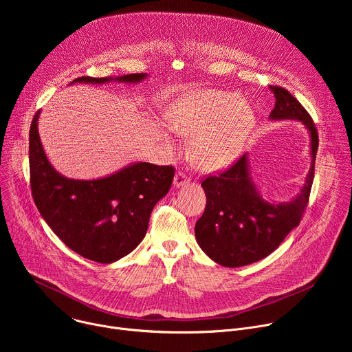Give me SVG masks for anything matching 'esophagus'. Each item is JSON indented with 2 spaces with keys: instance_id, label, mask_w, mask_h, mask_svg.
Returning <instances> with one entry per match:
<instances>
[{
  "instance_id": "esophagus-1",
  "label": "esophagus",
  "mask_w": 352,
  "mask_h": 352,
  "mask_svg": "<svg viewBox=\"0 0 352 352\" xmlns=\"http://www.w3.org/2000/svg\"><path fill=\"white\" fill-rule=\"evenodd\" d=\"M189 182H190V178L184 171H178L174 177V186H177V188L188 185Z\"/></svg>"
}]
</instances>
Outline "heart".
Here are the masks:
<instances>
[{
    "instance_id": "obj_1",
    "label": "heart",
    "mask_w": 352,
    "mask_h": 352,
    "mask_svg": "<svg viewBox=\"0 0 352 352\" xmlns=\"http://www.w3.org/2000/svg\"><path fill=\"white\" fill-rule=\"evenodd\" d=\"M171 128L193 136L189 157L206 171H216L236 159L255 126V113L234 91L204 90L184 96L170 111Z\"/></svg>"
}]
</instances>
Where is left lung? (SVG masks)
Listing matches in <instances>:
<instances>
[{
    "label": "left lung",
    "mask_w": 352,
    "mask_h": 352,
    "mask_svg": "<svg viewBox=\"0 0 352 352\" xmlns=\"http://www.w3.org/2000/svg\"><path fill=\"white\" fill-rule=\"evenodd\" d=\"M276 97L272 120H299L309 129L312 166L300 193L288 204L272 205L250 181L248 157L242 155L227 170L202 181L205 212L195 226L204 252L226 267H239L269 256L288 232L299 226L309 202L319 147L318 129L309 113L281 86H269Z\"/></svg>",
    "instance_id": "left-lung-1"
}]
</instances>
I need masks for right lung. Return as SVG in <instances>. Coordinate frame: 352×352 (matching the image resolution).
Returning <instances> with one entry per match:
<instances>
[{"label":"right lung","instance_id":"obj_1","mask_svg":"<svg viewBox=\"0 0 352 352\" xmlns=\"http://www.w3.org/2000/svg\"><path fill=\"white\" fill-rule=\"evenodd\" d=\"M143 78L144 74H129L116 80L133 83ZM110 80L80 76L74 82ZM38 114L29 131V168L32 196L41 217L69 249L89 261L113 263L124 258L146 235L150 213L170 190L175 168L136 163L100 179L65 178L44 155L37 132Z\"/></svg>","mask_w":352,"mask_h":352}]
</instances>
